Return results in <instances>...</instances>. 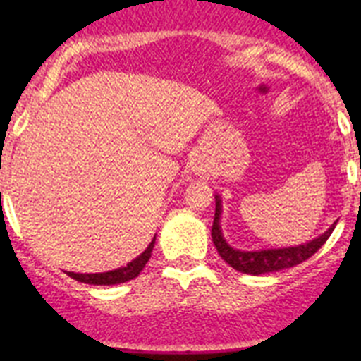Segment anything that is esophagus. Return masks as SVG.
<instances>
[{"label": "esophagus", "mask_w": 361, "mask_h": 361, "mask_svg": "<svg viewBox=\"0 0 361 361\" xmlns=\"http://www.w3.org/2000/svg\"><path fill=\"white\" fill-rule=\"evenodd\" d=\"M193 171L199 175H208L209 171V164L206 161H195V164H193Z\"/></svg>", "instance_id": "obj_1"}]
</instances>
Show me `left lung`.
Masks as SVG:
<instances>
[{"instance_id": "8db88e82", "label": "left lung", "mask_w": 361, "mask_h": 361, "mask_svg": "<svg viewBox=\"0 0 361 361\" xmlns=\"http://www.w3.org/2000/svg\"><path fill=\"white\" fill-rule=\"evenodd\" d=\"M220 215H222V200H220V195H215V219H213L212 238L216 251L233 269L255 276L264 275V273H275V271L288 269V267L305 262L309 257H312L325 244V240L331 237V233H333L334 226H336V222H334L327 231L322 233L320 237L312 238V240L305 242V244L276 247V250L244 251L235 250V247H231L226 242L224 235H222V228H220Z\"/></svg>"}]
</instances>
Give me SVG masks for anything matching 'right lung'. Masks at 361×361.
Returning <instances> with one entry per match:
<instances>
[{
	"instance_id": "add662e5",
	"label": "right lung",
	"mask_w": 361,
	"mask_h": 361,
	"mask_svg": "<svg viewBox=\"0 0 361 361\" xmlns=\"http://www.w3.org/2000/svg\"><path fill=\"white\" fill-rule=\"evenodd\" d=\"M153 244H155V237H153V240L149 242L148 247H146L135 260L128 262L124 267H117V269L106 271V273H90V275H82V273H72V271H68L66 275L72 276V279L78 280V282L92 283V286H116V283L128 282V280H133L135 276L141 275V271L145 269L149 257H152Z\"/></svg>"
}]
</instances>
